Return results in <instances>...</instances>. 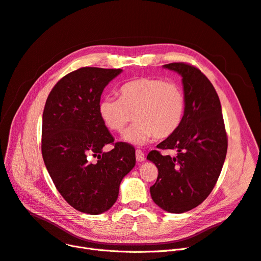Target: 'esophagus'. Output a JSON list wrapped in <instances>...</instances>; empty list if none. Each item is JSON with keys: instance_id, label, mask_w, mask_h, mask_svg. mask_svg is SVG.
<instances>
[{"instance_id": "1", "label": "esophagus", "mask_w": 261, "mask_h": 261, "mask_svg": "<svg viewBox=\"0 0 261 261\" xmlns=\"http://www.w3.org/2000/svg\"><path fill=\"white\" fill-rule=\"evenodd\" d=\"M135 156H136V161H138V162H144L145 161V153L140 149H138L135 151Z\"/></svg>"}]
</instances>
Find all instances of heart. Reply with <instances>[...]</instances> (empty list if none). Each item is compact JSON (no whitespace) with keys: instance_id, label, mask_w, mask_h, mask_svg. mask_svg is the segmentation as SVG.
<instances>
[{"instance_id":"obj_1","label":"heart","mask_w":261,"mask_h":261,"mask_svg":"<svg viewBox=\"0 0 261 261\" xmlns=\"http://www.w3.org/2000/svg\"><path fill=\"white\" fill-rule=\"evenodd\" d=\"M186 97L181 86L161 78H140L126 82L119 97H105L98 106L105 125L120 132L133 119L122 139L144 145L152 138L167 139L180 128L185 115Z\"/></svg>"}]
</instances>
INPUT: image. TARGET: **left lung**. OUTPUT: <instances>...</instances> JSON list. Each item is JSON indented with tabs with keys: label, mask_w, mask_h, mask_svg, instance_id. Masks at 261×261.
I'll list each match as a JSON object with an SVG mask.
<instances>
[{
	"label": "left lung",
	"mask_w": 261,
	"mask_h": 261,
	"mask_svg": "<svg viewBox=\"0 0 261 261\" xmlns=\"http://www.w3.org/2000/svg\"><path fill=\"white\" fill-rule=\"evenodd\" d=\"M164 67L182 76L186 109L180 128L158 145L159 149L175 148L177 156H163L158 150L147 155L159 169L150 194L164 211L181 214L197 207L212 193L226 156L227 134L220 99L208 78L185 62Z\"/></svg>",
	"instance_id": "8db88e82"
}]
</instances>
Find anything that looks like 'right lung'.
<instances>
[{
    "mask_svg": "<svg viewBox=\"0 0 261 261\" xmlns=\"http://www.w3.org/2000/svg\"><path fill=\"white\" fill-rule=\"evenodd\" d=\"M120 68L80 67L51 89L42 116V151L46 169L63 199L90 215L116 202L119 185L135 165V149L114 143L98 106L106 86ZM111 152L103 153L105 144Z\"/></svg>",
    "mask_w": 261,
    "mask_h": 261,
    "instance_id": "obj_1",
    "label": "right lung"
}]
</instances>
